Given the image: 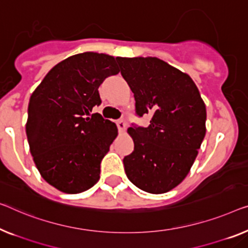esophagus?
Here are the masks:
<instances>
[{
  "instance_id": "obj_1",
  "label": "esophagus",
  "mask_w": 248,
  "mask_h": 248,
  "mask_svg": "<svg viewBox=\"0 0 248 248\" xmlns=\"http://www.w3.org/2000/svg\"><path fill=\"white\" fill-rule=\"evenodd\" d=\"M117 125H118V129H119L120 132H124V129H125V123L124 120H118L117 121Z\"/></svg>"
}]
</instances>
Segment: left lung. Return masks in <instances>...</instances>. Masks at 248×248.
Here are the masks:
<instances>
[{
  "mask_svg": "<svg viewBox=\"0 0 248 248\" xmlns=\"http://www.w3.org/2000/svg\"><path fill=\"white\" fill-rule=\"evenodd\" d=\"M134 92L136 113L148 127L128 128L135 149L124 158L128 179L147 193L164 194L183 182L206 134V107L193 79L154 57L117 58Z\"/></svg>",
  "mask_w": 248,
  "mask_h": 248,
  "instance_id": "obj_1",
  "label": "left lung"
}]
</instances>
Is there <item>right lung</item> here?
Segmentation results:
<instances>
[{
    "instance_id": "right-lung-1",
    "label": "right lung",
    "mask_w": 248,
    "mask_h": 248,
    "mask_svg": "<svg viewBox=\"0 0 248 248\" xmlns=\"http://www.w3.org/2000/svg\"><path fill=\"white\" fill-rule=\"evenodd\" d=\"M119 73L116 59L97 52L66 58L33 91L25 125L30 151L42 178L66 194L88 190L118 135L116 124L90 112L101 103L98 88Z\"/></svg>"
}]
</instances>
